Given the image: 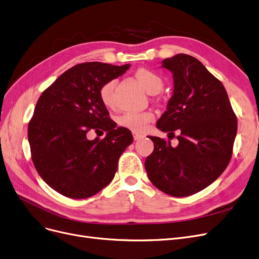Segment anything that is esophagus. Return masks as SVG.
<instances>
[{
  "mask_svg": "<svg viewBox=\"0 0 259 259\" xmlns=\"http://www.w3.org/2000/svg\"><path fill=\"white\" fill-rule=\"evenodd\" d=\"M132 136H133V140H134V141H139V140H141V139L143 138L142 134H140V133H138V132H133Z\"/></svg>",
  "mask_w": 259,
  "mask_h": 259,
  "instance_id": "1",
  "label": "esophagus"
}]
</instances>
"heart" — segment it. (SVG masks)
Masks as SVG:
<instances>
[{"label":"heart","mask_w":259,"mask_h":259,"mask_svg":"<svg viewBox=\"0 0 259 259\" xmlns=\"http://www.w3.org/2000/svg\"><path fill=\"white\" fill-rule=\"evenodd\" d=\"M136 78L142 87L150 94L159 93L164 81L162 77L147 67H141L136 72ZM116 81L114 79L106 81L99 90V97L106 107H113L114 105V89ZM154 115L151 112H137L128 111L118 116L117 122L121 127L128 128L134 132H142L147 128L148 123L153 119Z\"/></svg>","instance_id":"b5f03b06"}]
</instances>
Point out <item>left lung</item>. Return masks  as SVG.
<instances>
[{
  "instance_id": "1",
  "label": "left lung",
  "mask_w": 259,
  "mask_h": 259,
  "mask_svg": "<svg viewBox=\"0 0 259 259\" xmlns=\"http://www.w3.org/2000/svg\"><path fill=\"white\" fill-rule=\"evenodd\" d=\"M174 77V94L156 127L179 144L150 137L153 152L145 161L151 183L174 197H187L210 185L226 170L237 133L236 117L221 81L193 56L162 61Z\"/></svg>"
}]
</instances>
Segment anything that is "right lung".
<instances>
[{
	"label": "right lung",
	"mask_w": 259,
	"mask_h": 259,
	"mask_svg": "<svg viewBox=\"0 0 259 259\" xmlns=\"http://www.w3.org/2000/svg\"><path fill=\"white\" fill-rule=\"evenodd\" d=\"M129 67L103 62L76 64L39 97L28 123L31 160L43 181L59 194L85 199L113 180L119 156L133 137L129 129L116 128L99 90ZM90 131H107V136L90 141Z\"/></svg>",
	"instance_id": "1"
}]
</instances>
